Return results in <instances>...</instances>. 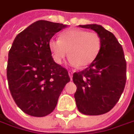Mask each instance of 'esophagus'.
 <instances>
[{
  "instance_id": "esophagus-1",
  "label": "esophagus",
  "mask_w": 134,
  "mask_h": 134,
  "mask_svg": "<svg viewBox=\"0 0 134 134\" xmlns=\"http://www.w3.org/2000/svg\"><path fill=\"white\" fill-rule=\"evenodd\" d=\"M68 74H69V76H70V79H72V77H73V74H74V72H73V71H71V70H69V71H68Z\"/></svg>"
}]
</instances>
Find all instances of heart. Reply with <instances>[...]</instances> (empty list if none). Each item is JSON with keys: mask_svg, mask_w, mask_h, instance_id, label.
<instances>
[{"mask_svg": "<svg viewBox=\"0 0 134 134\" xmlns=\"http://www.w3.org/2000/svg\"><path fill=\"white\" fill-rule=\"evenodd\" d=\"M102 47V39L97 32L73 29L63 32L59 38H51L49 48L53 58L62 64L70 51V63L85 67L96 59Z\"/></svg>", "mask_w": 134, "mask_h": 134, "instance_id": "b5f03b06", "label": "heart"}]
</instances>
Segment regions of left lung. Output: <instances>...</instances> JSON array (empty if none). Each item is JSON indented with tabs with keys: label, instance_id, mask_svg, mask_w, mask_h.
<instances>
[{
	"label": "left lung",
	"instance_id": "left-lung-1",
	"mask_svg": "<svg viewBox=\"0 0 134 134\" xmlns=\"http://www.w3.org/2000/svg\"><path fill=\"white\" fill-rule=\"evenodd\" d=\"M97 32L102 39L98 57L85 70L75 72L73 81L80 112L86 115L105 114L121 98L127 80V63L121 44L113 33L96 24L79 26Z\"/></svg>",
	"mask_w": 134,
	"mask_h": 134
}]
</instances>
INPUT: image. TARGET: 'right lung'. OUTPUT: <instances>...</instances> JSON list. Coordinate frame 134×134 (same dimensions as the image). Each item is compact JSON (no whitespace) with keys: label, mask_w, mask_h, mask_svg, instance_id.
Masks as SVG:
<instances>
[{"label":"right lung","mask_w":134,"mask_h":134,"mask_svg":"<svg viewBox=\"0 0 134 134\" xmlns=\"http://www.w3.org/2000/svg\"><path fill=\"white\" fill-rule=\"evenodd\" d=\"M65 27L62 23L38 20L16 36L9 51V89L17 106L29 115L51 114L70 81L67 70L54 61L49 48L51 38Z\"/></svg>","instance_id":"1"}]
</instances>
